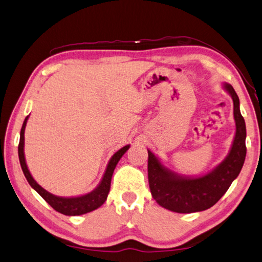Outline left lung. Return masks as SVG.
<instances>
[{"mask_svg": "<svg viewBox=\"0 0 262 262\" xmlns=\"http://www.w3.org/2000/svg\"><path fill=\"white\" fill-rule=\"evenodd\" d=\"M225 89L233 97L236 134L229 155L213 171L199 178L178 177L163 167L151 151H147V177L151 194L161 207L170 211L191 213L211 208L227 192L243 167L247 156L245 121L241 115L236 92L228 84L225 85Z\"/></svg>", "mask_w": 262, "mask_h": 262, "instance_id": "left-lung-1", "label": "left lung"}]
</instances>
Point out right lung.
Listing matches in <instances>:
<instances>
[{
    "label": "right lung",
    "mask_w": 262,
    "mask_h": 262,
    "mask_svg": "<svg viewBox=\"0 0 262 262\" xmlns=\"http://www.w3.org/2000/svg\"><path fill=\"white\" fill-rule=\"evenodd\" d=\"M27 119L28 117L25 119L21 130H20L18 155H19L20 166H21L24 175L26 179L28 181L29 185L32 186L35 191L37 192L39 195L42 196L54 210H56V211L60 213L66 214V216H79V214L91 212L93 211V210L100 208L102 204L105 202L107 194H109L110 185H111V177H112V173H114L117 163L120 160V158L125 155V152L128 150L129 145L124 146L122 148H120L119 151L115 153L114 157L111 158L109 165L106 167V170L103 178H102L101 184L99 185V187L94 189L93 192L78 198H59L49 193L48 191H45L43 187H40L38 184L34 181V178L32 177V175H30V172L28 170L27 165H26L25 156H24V133H25V127H26Z\"/></svg>",
    "instance_id": "right-lung-1"
}]
</instances>
